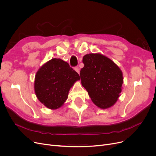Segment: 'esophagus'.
<instances>
[{
	"label": "esophagus",
	"instance_id": "esophagus-1",
	"mask_svg": "<svg viewBox=\"0 0 156 156\" xmlns=\"http://www.w3.org/2000/svg\"><path fill=\"white\" fill-rule=\"evenodd\" d=\"M74 69H75L78 74H80V69L78 67H75V68H74Z\"/></svg>",
	"mask_w": 156,
	"mask_h": 156
}]
</instances>
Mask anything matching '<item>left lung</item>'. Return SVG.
I'll return each mask as SVG.
<instances>
[{
    "label": "left lung",
    "instance_id": "obj_1",
    "mask_svg": "<svg viewBox=\"0 0 156 156\" xmlns=\"http://www.w3.org/2000/svg\"><path fill=\"white\" fill-rule=\"evenodd\" d=\"M83 62L84 67L80 74L81 85L97 107H111L122 90V71L112 60L101 54H86Z\"/></svg>",
    "mask_w": 156,
    "mask_h": 156
}]
</instances>
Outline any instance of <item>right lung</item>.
I'll return each mask as SVG.
<instances>
[{
	"mask_svg": "<svg viewBox=\"0 0 156 156\" xmlns=\"http://www.w3.org/2000/svg\"><path fill=\"white\" fill-rule=\"evenodd\" d=\"M80 79L78 74L68 62L54 58L37 71L35 92L40 102L47 108L56 109L66 101L69 89Z\"/></svg>",
	"mask_w": 156,
	"mask_h": 156,
	"instance_id": "obj_1",
	"label": "right lung"
}]
</instances>
